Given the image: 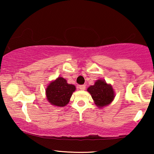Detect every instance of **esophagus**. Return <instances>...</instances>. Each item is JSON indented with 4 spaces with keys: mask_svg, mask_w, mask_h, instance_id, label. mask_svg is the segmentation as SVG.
Wrapping results in <instances>:
<instances>
[{
    "mask_svg": "<svg viewBox=\"0 0 154 154\" xmlns=\"http://www.w3.org/2000/svg\"><path fill=\"white\" fill-rule=\"evenodd\" d=\"M79 88H80V90H85V85H79Z\"/></svg>",
    "mask_w": 154,
    "mask_h": 154,
    "instance_id": "34e87169",
    "label": "esophagus"
}]
</instances>
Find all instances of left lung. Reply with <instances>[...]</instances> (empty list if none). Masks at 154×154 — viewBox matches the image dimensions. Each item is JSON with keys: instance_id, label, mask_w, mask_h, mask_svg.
Returning <instances> with one entry per match:
<instances>
[{"instance_id": "8db88e82", "label": "left lung", "mask_w": 154, "mask_h": 154, "mask_svg": "<svg viewBox=\"0 0 154 154\" xmlns=\"http://www.w3.org/2000/svg\"><path fill=\"white\" fill-rule=\"evenodd\" d=\"M87 90L91 94L94 104L100 108L111 104L115 97L112 86L107 84L104 80L96 81L94 85L90 86Z\"/></svg>"}]
</instances>
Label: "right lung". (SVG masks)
<instances>
[{"label": "right lung", "instance_id": "obj_1", "mask_svg": "<svg viewBox=\"0 0 154 154\" xmlns=\"http://www.w3.org/2000/svg\"><path fill=\"white\" fill-rule=\"evenodd\" d=\"M75 90L74 85L69 84L66 80L58 77L52 81L46 88V97L53 106L63 107L68 104L73 92Z\"/></svg>", "mask_w": 154, "mask_h": 154}]
</instances>
